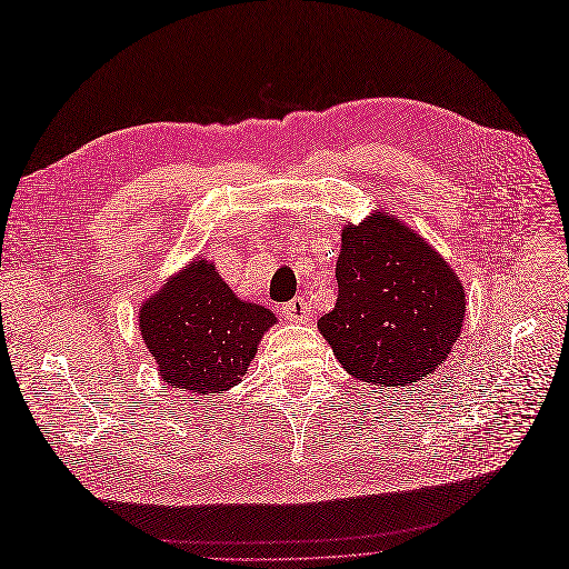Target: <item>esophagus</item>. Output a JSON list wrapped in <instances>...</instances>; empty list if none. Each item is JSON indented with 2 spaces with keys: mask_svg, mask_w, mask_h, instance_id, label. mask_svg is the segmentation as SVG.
Segmentation results:
<instances>
[{
  "mask_svg": "<svg viewBox=\"0 0 569 569\" xmlns=\"http://www.w3.org/2000/svg\"><path fill=\"white\" fill-rule=\"evenodd\" d=\"M280 313L284 320H291V322H306L308 318H311V311H308V303L303 299H291V301L282 303Z\"/></svg>",
  "mask_w": 569,
  "mask_h": 569,
  "instance_id": "obj_1",
  "label": "esophagus"
}]
</instances>
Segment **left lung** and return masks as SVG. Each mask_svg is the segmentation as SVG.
<instances>
[{"label": "left lung", "mask_w": 569, "mask_h": 569, "mask_svg": "<svg viewBox=\"0 0 569 569\" xmlns=\"http://www.w3.org/2000/svg\"><path fill=\"white\" fill-rule=\"evenodd\" d=\"M335 311L318 320L349 375L410 387L451 353L465 289L443 258L399 220L377 213L341 232Z\"/></svg>", "instance_id": "8db88e82"}]
</instances>
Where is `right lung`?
Masks as SVG:
<instances>
[{
    "label": "right lung",
    "instance_id": "add662e5",
    "mask_svg": "<svg viewBox=\"0 0 569 569\" xmlns=\"http://www.w3.org/2000/svg\"><path fill=\"white\" fill-rule=\"evenodd\" d=\"M272 322L268 308L237 299L209 261L170 278L140 311L161 377L194 396L222 393L242 380Z\"/></svg>",
    "mask_w": 569,
    "mask_h": 569
}]
</instances>
